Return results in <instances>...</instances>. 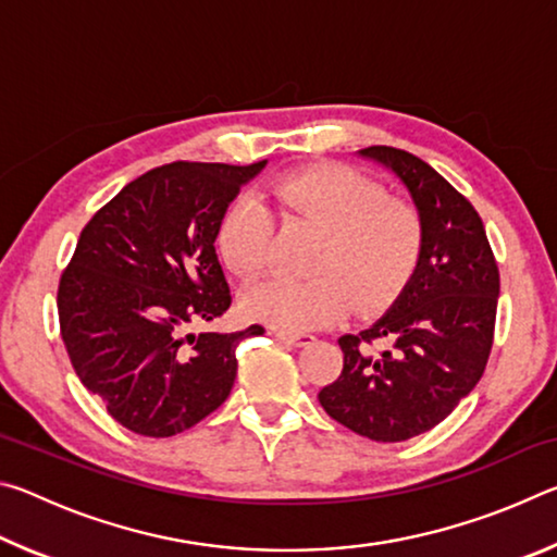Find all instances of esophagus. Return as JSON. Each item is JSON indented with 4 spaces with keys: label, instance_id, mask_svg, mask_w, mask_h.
<instances>
[{
    "label": "esophagus",
    "instance_id": "1",
    "mask_svg": "<svg viewBox=\"0 0 557 557\" xmlns=\"http://www.w3.org/2000/svg\"><path fill=\"white\" fill-rule=\"evenodd\" d=\"M270 334L280 338V342H287L292 346H307V344L314 342L312 334H292V332H282V329H272Z\"/></svg>",
    "mask_w": 557,
    "mask_h": 557
}]
</instances>
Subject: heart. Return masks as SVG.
Masks as SVG:
<instances>
[{
	"label": "heart",
	"mask_w": 557,
	"mask_h": 557,
	"mask_svg": "<svg viewBox=\"0 0 557 557\" xmlns=\"http://www.w3.org/2000/svg\"><path fill=\"white\" fill-rule=\"evenodd\" d=\"M272 209L326 228L314 270L297 280L270 275L243 292V312L282 332H307L342 319L351 305L371 312L398 295L420 258L422 223L410 203L388 199L371 176L342 164L295 169L243 194L225 209L219 250L233 272L258 275L272 256Z\"/></svg>",
	"instance_id": "heart-1"
}]
</instances>
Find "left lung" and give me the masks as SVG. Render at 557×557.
Returning <instances> with one entry per match:
<instances>
[{
    "instance_id": "obj_1",
    "label": "left lung",
    "mask_w": 557,
    "mask_h": 557,
    "mask_svg": "<svg viewBox=\"0 0 557 557\" xmlns=\"http://www.w3.org/2000/svg\"><path fill=\"white\" fill-rule=\"evenodd\" d=\"M412 196L420 258L388 312L344 334V369L319 391L329 418L375 442H403L440 425L482 379L494 344L498 268L484 223L428 162L395 147L358 152ZM373 343H383L381 352Z\"/></svg>"
}]
</instances>
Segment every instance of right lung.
I'll return each mask as SVG.
<instances>
[{
	"label": "right lung",
	"instance_id": "obj_1",
	"mask_svg": "<svg viewBox=\"0 0 557 557\" xmlns=\"http://www.w3.org/2000/svg\"><path fill=\"white\" fill-rule=\"evenodd\" d=\"M265 164L157 166L83 228L59 285L61 336L81 383L122 428L145 437L194 428L231 395L235 348L265 332H188L231 307L213 243Z\"/></svg>",
	"mask_w": 557,
	"mask_h": 557
}]
</instances>
